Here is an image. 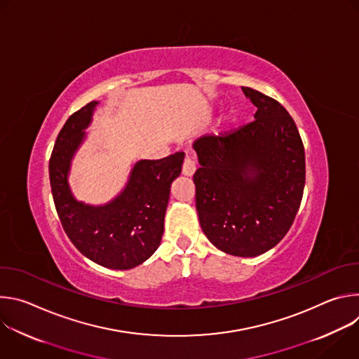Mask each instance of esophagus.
<instances>
[{"label": "esophagus", "mask_w": 359, "mask_h": 359, "mask_svg": "<svg viewBox=\"0 0 359 359\" xmlns=\"http://www.w3.org/2000/svg\"><path fill=\"white\" fill-rule=\"evenodd\" d=\"M196 169H197V165H196L194 159L186 158V159H184V163H183L182 173H183L184 176H193L194 172H196Z\"/></svg>", "instance_id": "1"}]
</instances>
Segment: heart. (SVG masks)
Here are the masks:
<instances>
[{
	"label": "heart",
	"mask_w": 359,
	"mask_h": 359,
	"mask_svg": "<svg viewBox=\"0 0 359 359\" xmlns=\"http://www.w3.org/2000/svg\"><path fill=\"white\" fill-rule=\"evenodd\" d=\"M230 118H231V115H230V114H227V115H226V116H224V121H229V119H230Z\"/></svg>",
	"instance_id": "obj_1"
}]
</instances>
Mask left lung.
<instances>
[{"label":"left lung","mask_w":359,"mask_h":359,"mask_svg":"<svg viewBox=\"0 0 359 359\" xmlns=\"http://www.w3.org/2000/svg\"><path fill=\"white\" fill-rule=\"evenodd\" d=\"M257 108L254 121L224 136L193 143V176L203 233L219 250L255 257L277 245L299 209L305 153L294 119L278 102L241 86Z\"/></svg>","instance_id":"left-lung-1"}]
</instances>
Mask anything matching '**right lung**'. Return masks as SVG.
I'll return each instance as SVG.
<instances>
[{
  "mask_svg": "<svg viewBox=\"0 0 359 359\" xmlns=\"http://www.w3.org/2000/svg\"><path fill=\"white\" fill-rule=\"evenodd\" d=\"M97 104L89 102L65 122L49 159V182L60 220L74 245L99 266L129 270L146 262L161 244L170 186L182 172L184 153L136 162L123 190L107 204L92 206L76 200L68 176Z\"/></svg>",
  "mask_w": 359,
  "mask_h": 359,
  "instance_id": "add662e5",
  "label": "right lung"
}]
</instances>
